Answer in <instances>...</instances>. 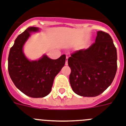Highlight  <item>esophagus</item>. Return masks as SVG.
I'll list each match as a JSON object with an SVG mask.
<instances>
[{
	"instance_id": "34e87169",
	"label": "esophagus",
	"mask_w": 126,
	"mask_h": 126,
	"mask_svg": "<svg viewBox=\"0 0 126 126\" xmlns=\"http://www.w3.org/2000/svg\"><path fill=\"white\" fill-rule=\"evenodd\" d=\"M68 56L66 57V61H65V65H68Z\"/></svg>"
}]
</instances>
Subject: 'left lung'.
<instances>
[{"label":"left lung","mask_w":126,"mask_h":126,"mask_svg":"<svg viewBox=\"0 0 126 126\" xmlns=\"http://www.w3.org/2000/svg\"><path fill=\"white\" fill-rule=\"evenodd\" d=\"M117 54L111 37L98 31L95 42L86 50H76L68 59L73 91L83 97H96L111 84L117 70Z\"/></svg>","instance_id":"left-lung-1"}]
</instances>
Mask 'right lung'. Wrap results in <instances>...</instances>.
Returning <instances> with one entry per match:
<instances>
[{
  "label": "right lung",
  "instance_id": "add662e5",
  "mask_svg": "<svg viewBox=\"0 0 126 126\" xmlns=\"http://www.w3.org/2000/svg\"><path fill=\"white\" fill-rule=\"evenodd\" d=\"M34 27L19 34L10 48L8 56V72L18 89L26 95L40 98L47 95L51 91L54 78L65 65V54L57 60H51L45 55L38 61H30L23 53V45L30 36L37 31Z\"/></svg>",
  "mask_w": 126,
  "mask_h": 126
}]
</instances>
